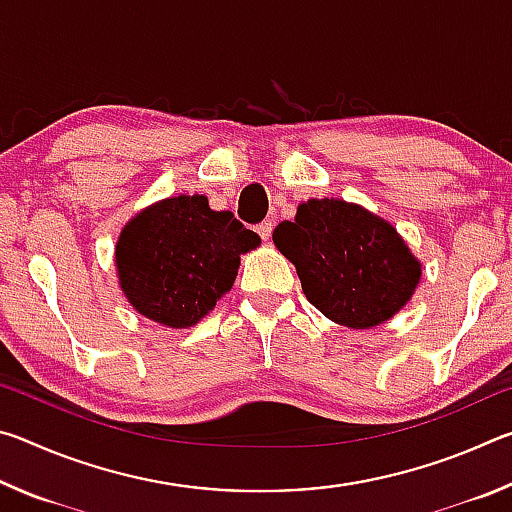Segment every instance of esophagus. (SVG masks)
<instances>
[{
  "label": "esophagus",
  "instance_id": "1",
  "mask_svg": "<svg viewBox=\"0 0 512 512\" xmlns=\"http://www.w3.org/2000/svg\"><path fill=\"white\" fill-rule=\"evenodd\" d=\"M255 230H257V235H259V237H262V239L266 241V239H271V232H273V223H271V221H262V223H259V225H257V228H255Z\"/></svg>",
  "mask_w": 512,
  "mask_h": 512
}]
</instances>
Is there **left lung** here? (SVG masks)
I'll use <instances>...</instances> for the list:
<instances>
[{
  "mask_svg": "<svg viewBox=\"0 0 512 512\" xmlns=\"http://www.w3.org/2000/svg\"><path fill=\"white\" fill-rule=\"evenodd\" d=\"M273 244L296 266L311 305L354 329L397 314L422 273L391 223L336 198L302 203L296 221L273 230Z\"/></svg>",
  "mask_w": 512,
  "mask_h": 512,
  "instance_id": "obj_1",
  "label": "left lung"
}]
</instances>
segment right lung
I'll return each instance as SVG.
<instances>
[{
	"mask_svg": "<svg viewBox=\"0 0 512 512\" xmlns=\"http://www.w3.org/2000/svg\"><path fill=\"white\" fill-rule=\"evenodd\" d=\"M259 237L232 212H214L205 196L155 203L126 225L117 241L121 291L142 316L192 327L232 289L239 255Z\"/></svg>",
	"mask_w": 512,
	"mask_h": 512,
	"instance_id": "right-lung-1",
	"label": "right lung"
}]
</instances>
